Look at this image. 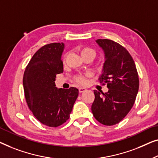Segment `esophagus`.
<instances>
[{"label": "esophagus", "mask_w": 158, "mask_h": 158, "mask_svg": "<svg viewBox=\"0 0 158 158\" xmlns=\"http://www.w3.org/2000/svg\"><path fill=\"white\" fill-rule=\"evenodd\" d=\"M86 89L85 88H84V87H80V88H79V92H80V93H82V92H86Z\"/></svg>", "instance_id": "34e87169"}]
</instances>
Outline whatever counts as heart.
Masks as SVG:
<instances>
[{"label":"heart","mask_w":158,"mask_h":158,"mask_svg":"<svg viewBox=\"0 0 158 158\" xmlns=\"http://www.w3.org/2000/svg\"><path fill=\"white\" fill-rule=\"evenodd\" d=\"M79 52L81 56L83 59L89 57L91 59H94L96 56V52L92 48L89 47H83L79 49ZM88 77V74L85 75H78L75 77V81L79 84H85L86 83V77Z\"/></svg>","instance_id":"b5f03b06"}]
</instances>
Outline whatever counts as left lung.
Masks as SVG:
<instances>
[{"instance_id":"left-lung-1","label":"left lung","mask_w":158,"mask_h":158,"mask_svg":"<svg viewBox=\"0 0 158 158\" xmlns=\"http://www.w3.org/2000/svg\"><path fill=\"white\" fill-rule=\"evenodd\" d=\"M104 54L100 82L107 84L108 92L94 90L92 112L104 125L119 123L135 103L139 89V77L135 61L125 48L110 39H97Z\"/></svg>"}]
</instances>
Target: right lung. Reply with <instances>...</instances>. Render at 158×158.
I'll return each instance as SVG.
<instances>
[{
  "instance_id": "obj_1",
  "label": "right lung",
  "mask_w": 158,
  "mask_h": 158,
  "mask_svg": "<svg viewBox=\"0 0 158 158\" xmlns=\"http://www.w3.org/2000/svg\"><path fill=\"white\" fill-rule=\"evenodd\" d=\"M64 43L42 46L31 59L23 74L26 100L34 117L46 126L56 127L66 123L79 94L78 89H58L55 80L63 72Z\"/></svg>"
}]
</instances>
